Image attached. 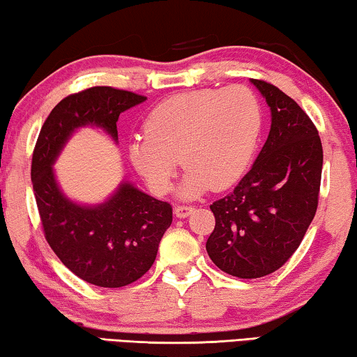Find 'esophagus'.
<instances>
[{
  "mask_svg": "<svg viewBox=\"0 0 357 357\" xmlns=\"http://www.w3.org/2000/svg\"><path fill=\"white\" fill-rule=\"evenodd\" d=\"M193 213V208L192 206H185V204H180V206H175V209H174V214L177 218H180V219H183V218H187V216H190V214Z\"/></svg>",
  "mask_w": 357,
  "mask_h": 357,
  "instance_id": "34e87169",
  "label": "esophagus"
}]
</instances>
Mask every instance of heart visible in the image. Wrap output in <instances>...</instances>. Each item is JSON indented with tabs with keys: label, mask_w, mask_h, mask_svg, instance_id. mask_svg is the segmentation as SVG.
I'll return each instance as SVG.
<instances>
[{
	"label": "heart",
	"mask_w": 357,
	"mask_h": 357,
	"mask_svg": "<svg viewBox=\"0 0 357 357\" xmlns=\"http://www.w3.org/2000/svg\"><path fill=\"white\" fill-rule=\"evenodd\" d=\"M263 114L250 89H203L160 102L144 120V136L130 141L131 164L155 193L170 188L178 158L188 169L180 197L211 187L224 190L242 177L260 139Z\"/></svg>",
	"instance_id": "b5f03b06"
}]
</instances>
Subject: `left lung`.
<instances>
[{"label":"left lung","instance_id":"8db88e82","mask_svg":"<svg viewBox=\"0 0 357 357\" xmlns=\"http://www.w3.org/2000/svg\"><path fill=\"white\" fill-rule=\"evenodd\" d=\"M266 100V143L234 192L214 202L206 252L219 270L242 280L276 271L301 245L319 204L324 151L297 102L270 82L250 79Z\"/></svg>","mask_w":357,"mask_h":357}]
</instances>
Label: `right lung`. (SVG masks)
Instances as JSON below:
<instances>
[{
  "label": "right lung",
  "mask_w": 357,
  "mask_h": 357,
  "mask_svg": "<svg viewBox=\"0 0 357 357\" xmlns=\"http://www.w3.org/2000/svg\"><path fill=\"white\" fill-rule=\"evenodd\" d=\"M144 100L107 86L68 96L50 112L33 149L31 178L48 245L68 270L94 286L131 284L153 266L172 224V206L125 178L104 202L77 203L61 190L53 165L84 126L102 130L119 144L120 114Z\"/></svg>",
  "instance_id": "1"
}]
</instances>
